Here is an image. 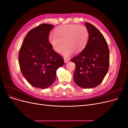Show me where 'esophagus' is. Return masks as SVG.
<instances>
[{
  "instance_id": "34e87169",
  "label": "esophagus",
  "mask_w": 128,
  "mask_h": 128,
  "mask_svg": "<svg viewBox=\"0 0 128 128\" xmlns=\"http://www.w3.org/2000/svg\"><path fill=\"white\" fill-rule=\"evenodd\" d=\"M69 61V60L68 59H66V58H64V63H67Z\"/></svg>"
}]
</instances>
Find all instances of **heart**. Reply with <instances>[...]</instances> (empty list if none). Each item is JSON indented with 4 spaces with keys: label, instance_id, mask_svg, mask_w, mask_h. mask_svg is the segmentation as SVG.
Masks as SVG:
<instances>
[{
    "label": "heart",
    "instance_id": "b5f03b06",
    "mask_svg": "<svg viewBox=\"0 0 128 128\" xmlns=\"http://www.w3.org/2000/svg\"><path fill=\"white\" fill-rule=\"evenodd\" d=\"M88 38L89 32L86 26L70 24L57 27L56 34H50L48 40L53 50L58 53L61 52L64 45L62 54L67 58L74 52L76 53L82 52L86 48Z\"/></svg>",
    "mask_w": 128,
    "mask_h": 128
}]
</instances>
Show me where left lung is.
<instances>
[{
  "label": "left lung",
  "instance_id": "8db88e82",
  "mask_svg": "<svg viewBox=\"0 0 128 128\" xmlns=\"http://www.w3.org/2000/svg\"><path fill=\"white\" fill-rule=\"evenodd\" d=\"M86 26L89 38L86 48L70 60L75 64L74 80L78 86L94 88L102 82L108 70L110 50L102 33L88 22Z\"/></svg>",
  "mask_w": 128,
  "mask_h": 128
}]
</instances>
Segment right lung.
I'll list each match as a JSON object with an SVG mask.
<instances>
[{
  "mask_svg": "<svg viewBox=\"0 0 128 128\" xmlns=\"http://www.w3.org/2000/svg\"><path fill=\"white\" fill-rule=\"evenodd\" d=\"M54 26L42 24L28 32L18 53L21 72L34 88L44 89L54 82L56 70L64 59L52 49L48 38Z\"/></svg>",
  "mask_w": 128,
  "mask_h": 128,
  "instance_id": "right-lung-1",
  "label": "right lung"
}]
</instances>
